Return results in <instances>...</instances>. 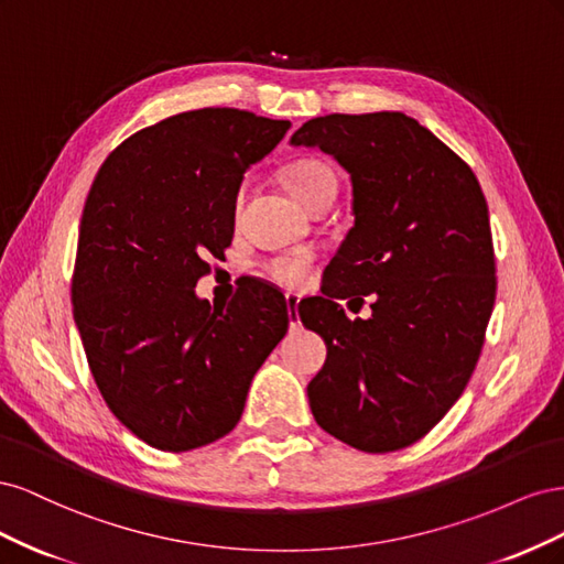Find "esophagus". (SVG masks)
I'll list each match as a JSON object with an SVG mask.
<instances>
[{
	"label": "esophagus",
	"mask_w": 564,
	"mask_h": 564,
	"mask_svg": "<svg viewBox=\"0 0 564 564\" xmlns=\"http://www.w3.org/2000/svg\"><path fill=\"white\" fill-rule=\"evenodd\" d=\"M286 313H289V324H292V329H296L301 319H299V296L294 294H286Z\"/></svg>",
	"instance_id": "esophagus-1"
}]
</instances>
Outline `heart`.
Listing matches in <instances>:
<instances>
[{"label": "heart", "instance_id": "heart-1", "mask_svg": "<svg viewBox=\"0 0 564 564\" xmlns=\"http://www.w3.org/2000/svg\"><path fill=\"white\" fill-rule=\"evenodd\" d=\"M286 187L303 207H308L315 199L336 195L338 191V178L336 172L319 160H301L286 172ZM237 202H242V193L237 195ZM313 268V256L311 253H294V256H282V259L270 261L268 272L270 278L280 282L282 286L299 289L303 282L308 280Z\"/></svg>", "mask_w": 564, "mask_h": 564}]
</instances>
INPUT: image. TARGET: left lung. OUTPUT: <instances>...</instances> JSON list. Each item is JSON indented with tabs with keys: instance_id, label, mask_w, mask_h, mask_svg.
<instances>
[{
	"instance_id": "left-lung-1",
	"label": "left lung",
	"mask_w": 564,
	"mask_h": 564,
	"mask_svg": "<svg viewBox=\"0 0 564 564\" xmlns=\"http://www.w3.org/2000/svg\"><path fill=\"white\" fill-rule=\"evenodd\" d=\"M289 143L327 152L352 183L355 224L327 268L332 286L299 308L327 344L311 412L355 449L414 445L464 392L497 299L482 187L404 112L315 117ZM350 293L378 294L369 321L335 303Z\"/></svg>"
}]
</instances>
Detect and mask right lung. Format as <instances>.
<instances>
[{
    "label": "right lung",
    "instance_id": "1",
    "mask_svg": "<svg viewBox=\"0 0 564 564\" xmlns=\"http://www.w3.org/2000/svg\"><path fill=\"white\" fill-rule=\"evenodd\" d=\"M292 127L202 108L135 131L100 166L79 220L73 313L110 412L162 452L228 435L289 327L284 296L245 282L228 308L195 294L235 232L247 169Z\"/></svg>",
    "mask_w": 564,
    "mask_h": 564
}]
</instances>
